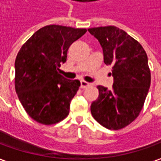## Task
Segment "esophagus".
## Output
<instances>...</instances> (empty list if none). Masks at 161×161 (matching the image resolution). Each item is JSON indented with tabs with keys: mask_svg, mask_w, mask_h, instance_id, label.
Returning <instances> with one entry per match:
<instances>
[{
	"mask_svg": "<svg viewBox=\"0 0 161 161\" xmlns=\"http://www.w3.org/2000/svg\"><path fill=\"white\" fill-rule=\"evenodd\" d=\"M92 86V84L88 83V82H86V81H81L80 87L81 88H83V89L87 88V87H89V86Z\"/></svg>",
	"mask_w": 161,
	"mask_h": 161,
	"instance_id": "34e87169",
	"label": "esophagus"
}]
</instances>
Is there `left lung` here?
Instances as JSON below:
<instances>
[{
	"mask_svg": "<svg viewBox=\"0 0 161 161\" xmlns=\"http://www.w3.org/2000/svg\"><path fill=\"white\" fill-rule=\"evenodd\" d=\"M102 45L104 63L112 66L111 90L98 86L91 105L93 119L110 130H119L139 116L151 86L147 54L141 44L114 25L88 29Z\"/></svg>",
	"mask_w": 161,
	"mask_h": 161,
	"instance_id": "left-lung-1",
	"label": "left lung"
}]
</instances>
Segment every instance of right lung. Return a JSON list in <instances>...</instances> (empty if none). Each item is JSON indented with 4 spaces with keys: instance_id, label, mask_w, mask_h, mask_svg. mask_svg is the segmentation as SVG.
<instances>
[{
    "instance_id": "obj_1",
    "label": "right lung",
    "mask_w": 161,
    "mask_h": 161,
    "mask_svg": "<svg viewBox=\"0 0 161 161\" xmlns=\"http://www.w3.org/2000/svg\"><path fill=\"white\" fill-rule=\"evenodd\" d=\"M86 28L43 26L22 45L15 60V89L26 113L42 125H53L69 113L80 82L59 74L60 63Z\"/></svg>"
}]
</instances>
